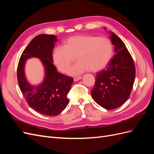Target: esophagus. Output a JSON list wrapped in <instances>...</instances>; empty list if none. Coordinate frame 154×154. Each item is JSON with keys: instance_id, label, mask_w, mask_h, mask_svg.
<instances>
[{"instance_id": "obj_1", "label": "esophagus", "mask_w": 154, "mask_h": 154, "mask_svg": "<svg viewBox=\"0 0 154 154\" xmlns=\"http://www.w3.org/2000/svg\"><path fill=\"white\" fill-rule=\"evenodd\" d=\"M82 76H77V77H74V81H75V82H76V81H78V80H80V79H82Z\"/></svg>"}]
</instances>
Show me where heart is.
Listing matches in <instances>:
<instances>
[{"instance_id":"obj_1","label":"heart","mask_w":154,"mask_h":154,"mask_svg":"<svg viewBox=\"0 0 154 154\" xmlns=\"http://www.w3.org/2000/svg\"><path fill=\"white\" fill-rule=\"evenodd\" d=\"M113 56L112 42L105 37L92 35H76L65 42L64 46H57L53 50V60L56 67L66 73L74 58L78 63L73 66L69 74L75 76L89 69L99 71L109 64Z\"/></svg>"}]
</instances>
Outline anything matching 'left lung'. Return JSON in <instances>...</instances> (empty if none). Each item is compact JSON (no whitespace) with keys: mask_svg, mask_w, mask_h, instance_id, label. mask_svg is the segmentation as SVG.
Instances as JSON below:
<instances>
[{"mask_svg":"<svg viewBox=\"0 0 154 154\" xmlns=\"http://www.w3.org/2000/svg\"><path fill=\"white\" fill-rule=\"evenodd\" d=\"M116 54L105 69L96 73L91 96L96 103L107 110L115 109L127 101L136 77L133 58L123 42L110 32Z\"/></svg>","mask_w":154,"mask_h":154,"instance_id":"obj_1","label":"left lung"}]
</instances>
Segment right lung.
I'll return each instance as SVG.
<instances>
[{
    "label": "right lung",
    "mask_w": 154,
    "mask_h": 154,
    "mask_svg": "<svg viewBox=\"0 0 154 154\" xmlns=\"http://www.w3.org/2000/svg\"><path fill=\"white\" fill-rule=\"evenodd\" d=\"M57 37L40 35L31 40L23 51L17 67L18 86L27 104L37 112L47 116L60 114L69 103L67 94L74 82L72 77L59 73L53 63V50ZM31 57L41 58L46 69V76L40 85H29L24 75L25 60Z\"/></svg>",
    "instance_id": "right-lung-1"
}]
</instances>
